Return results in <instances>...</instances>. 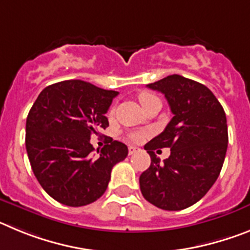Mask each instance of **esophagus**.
<instances>
[{"label": "esophagus", "instance_id": "esophagus-1", "mask_svg": "<svg viewBox=\"0 0 250 250\" xmlns=\"http://www.w3.org/2000/svg\"><path fill=\"white\" fill-rule=\"evenodd\" d=\"M140 151V147L138 146H129V155H132V154H135V152Z\"/></svg>", "mask_w": 250, "mask_h": 250}]
</instances>
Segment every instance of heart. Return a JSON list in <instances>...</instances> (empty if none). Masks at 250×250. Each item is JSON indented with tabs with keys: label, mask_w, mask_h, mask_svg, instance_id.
<instances>
[{
	"label": "heart",
	"mask_w": 250,
	"mask_h": 250,
	"mask_svg": "<svg viewBox=\"0 0 250 250\" xmlns=\"http://www.w3.org/2000/svg\"><path fill=\"white\" fill-rule=\"evenodd\" d=\"M155 99H158L155 95L149 94V92H141V94L139 95V101H140V104L143 107H145L147 104L151 103V101L155 100ZM112 114H114V109H111V111H110V115H112ZM129 138L134 141H139L143 139V135H141L140 132H132V134H130Z\"/></svg>",
	"instance_id": "b5f03b06"
}]
</instances>
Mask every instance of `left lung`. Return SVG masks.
<instances>
[{
	"label": "left lung",
	"mask_w": 250,
	"mask_h": 250,
	"mask_svg": "<svg viewBox=\"0 0 250 250\" xmlns=\"http://www.w3.org/2000/svg\"><path fill=\"white\" fill-rule=\"evenodd\" d=\"M160 91L173 112L165 130L144 146L151 164L140 175V190L152 205L182 210L199 202L218 179L228 147L224 109L203 83L170 75L146 85ZM170 147L164 163L153 150Z\"/></svg>",
	"instance_id": "left-lung-1"
}]
</instances>
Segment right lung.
I'll use <instances>...</instances> for the list:
<instances>
[{
    "instance_id": "1",
    "label": "right lung",
    "mask_w": 250,
    "mask_h": 250,
    "mask_svg": "<svg viewBox=\"0 0 250 250\" xmlns=\"http://www.w3.org/2000/svg\"><path fill=\"white\" fill-rule=\"evenodd\" d=\"M118 91L83 80L52 83L41 91L26 120V150L43 190L67 207L98 200L111 169L127 156V146L109 138L92 155V134L109 126L105 114Z\"/></svg>"
}]
</instances>
